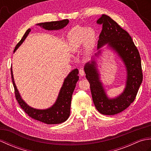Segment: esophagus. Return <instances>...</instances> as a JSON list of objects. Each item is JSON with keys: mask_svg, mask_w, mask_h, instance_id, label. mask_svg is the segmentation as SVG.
Here are the masks:
<instances>
[{"mask_svg": "<svg viewBox=\"0 0 151 151\" xmlns=\"http://www.w3.org/2000/svg\"><path fill=\"white\" fill-rule=\"evenodd\" d=\"M79 74H80V75H81V76H84V75H85L84 70L83 69H80V70H79Z\"/></svg>", "mask_w": 151, "mask_h": 151, "instance_id": "1", "label": "esophagus"}]
</instances>
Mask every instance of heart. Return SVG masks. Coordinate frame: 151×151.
Instances as JSON below:
<instances>
[{"mask_svg":"<svg viewBox=\"0 0 151 151\" xmlns=\"http://www.w3.org/2000/svg\"><path fill=\"white\" fill-rule=\"evenodd\" d=\"M67 37L70 49L72 50H76L84 45L87 48L93 46L96 34L92 28L76 26L69 31Z\"/></svg>","mask_w":151,"mask_h":151,"instance_id":"1","label":"heart"}]
</instances>
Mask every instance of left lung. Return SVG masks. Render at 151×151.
Listing matches in <instances>:
<instances>
[{
	"mask_svg": "<svg viewBox=\"0 0 151 151\" xmlns=\"http://www.w3.org/2000/svg\"><path fill=\"white\" fill-rule=\"evenodd\" d=\"M97 23L102 24L99 35L95 56L100 55L99 50L108 44L123 61L127 69L126 86L123 92L115 98H109L106 93L100 75L97 68V63L93 59L86 63V77L90 84L92 99L96 109L103 115H111L120 113L134 102L143 81L141 58L132 37L116 22L106 15H102Z\"/></svg>",
	"mask_w": 151,
	"mask_h": 151,
	"instance_id": "obj_1",
	"label": "left lung"
}]
</instances>
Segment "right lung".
I'll return each mask as SVG.
<instances>
[{"mask_svg": "<svg viewBox=\"0 0 151 151\" xmlns=\"http://www.w3.org/2000/svg\"><path fill=\"white\" fill-rule=\"evenodd\" d=\"M68 19L58 21H52L47 22H41L36 25L47 30H58L62 29L69 23ZM31 31L30 28H28L24 34L21 41L15 46L14 52H15L19 47L26 39V37ZM11 75L12 78L13 85L15 89V95L16 99L20 105L21 108L26 114L29 115L34 119L43 122L47 124H60L65 122L70 115V103H71L72 95L75 88L76 84L78 81V70L75 69L70 72L65 79L64 80L63 84L61 88L56 101L52 106L45 110H39V109L33 108L29 106L21 98L18 89L16 87L14 82V75H13L12 69L11 68Z\"/></svg>", "mask_w": 151, "mask_h": 151, "instance_id": "right-lung-1", "label": "right lung"}]
</instances>
